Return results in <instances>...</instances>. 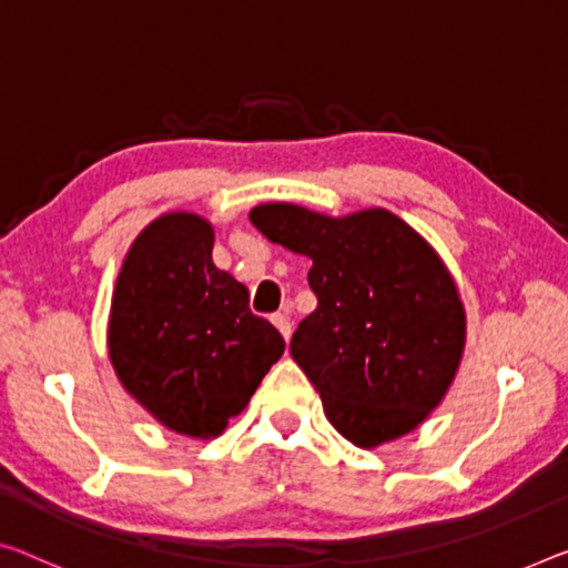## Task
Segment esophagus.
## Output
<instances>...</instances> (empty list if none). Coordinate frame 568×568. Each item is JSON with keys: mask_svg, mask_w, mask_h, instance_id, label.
I'll list each match as a JSON object with an SVG mask.
<instances>
[{"mask_svg": "<svg viewBox=\"0 0 568 568\" xmlns=\"http://www.w3.org/2000/svg\"><path fill=\"white\" fill-rule=\"evenodd\" d=\"M272 322H274V325H276L278 333L284 335V339H290V337H292V322H290V314H284V312H276L274 317H272Z\"/></svg>", "mask_w": 568, "mask_h": 568, "instance_id": "obj_1", "label": "esophagus"}]
</instances>
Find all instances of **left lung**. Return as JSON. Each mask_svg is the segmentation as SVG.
<instances>
[{
	"label": "left lung",
	"mask_w": 568,
	"mask_h": 568,
	"mask_svg": "<svg viewBox=\"0 0 568 568\" xmlns=\"http://www.w3.org/2000/svg\"><path fill=\"white\" fill-rule=\"evenodd\" d=\"M248 217L268 241L312 258L317 310L290 351L329 424L368 449L416 429L447 394L465 347V310L434 248L383 207L327 217L266 203Z\"/></svg>",
	"instance_id": "8db88e82"
}]
</instances>
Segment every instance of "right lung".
Returning <instances> with one entry per match:
<instances>
[{
    "instance_id": "1",
    "label": "right lung",
    "mask_w": 568,
    "mask_h": 568,
    "mask_svg": "<svg viewBox=\"0 0 568 568\" xmlns=\"http://www.w3.org/2000/svg\"><path fill=\"white\" fill-rule=\"evenodd\" d=\"M211 254L203 217H156L126 254L109 322L124 388L172 432L200 439L243 412L284 353L278 329L251 312L246 286Z\"/></svg>"
}]
</instances>
